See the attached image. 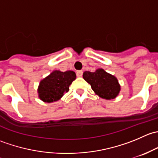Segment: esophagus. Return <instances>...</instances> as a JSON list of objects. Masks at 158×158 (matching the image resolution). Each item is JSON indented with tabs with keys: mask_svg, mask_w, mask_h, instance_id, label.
<instances>
[{
	"mask_svg": "<svg viewBox=\"0 0 158 158\" xmlns=\"http://www.w3.org/2000/svg\"><path fill=\"white\" fill-rule=\"evenodd\" d=\"M82 73H83V72H82V70H79V71H77V73H76V76H77L78 77H82Z\"/></svg>",
	"mask_w": 158,
	"mask_h": 158,
	"instance_id": "obj_1",
	"label": "esophagus"
}]
</instances>
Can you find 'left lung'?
<instances>
[{
    "instance_id": "1",
    "label": "left lung",
    "mask_w": 158,
    "mask_h": 158,
    "mask_svg": "<svg viewBox=\"0 0 158 158\" xmlns=\"http://www.w3.org/2000/svg\"><path fill=\"white\" fill-rule=\"evenodd\" d=\"M82 76L90 84L95 93L101 98L113 99L119 94L121 86L117 78L106 73L103 69H98L94 73L85 71Z\"/></svg>"
}]
</instances>
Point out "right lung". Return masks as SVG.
Returning a JSON list of instances; mask_svg holds the SVG:
<instances>
[{
    "instance_id": "right-lung-1",
    "label": "right lung",
    "mask_w": 158,
    "mask_h": 158,
    "mask_svg": "<svg viewBox=\"0 0 158 158\" xmlns=\"http://www.w3.org/2000/svg\"><path fill=\"white\" fill-rule=\"evenodd\" d=\"M76 78V73L71 70H55L40 82L37 90L39 98L44 102L58 101L69 92V85Z\"/></svg>"
}]
</instances>
